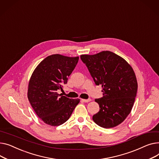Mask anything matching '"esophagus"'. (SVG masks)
Returning a JSON list of instances; mask_svg holds the SVG:
<instances>
[{"label": "esophagus", "mask_w": 159, "mask_h": 159, "mask_svg": "<svg viewBox=\"0 0 159 159\" xmlns=\"http://www.w3.org/2000/svg\"><path fill=\"white\" fill-rule=\"evenodd\" d=\"M81 101L82 102H90L91 101L90 99H81Z\"/></svg>", "instance_id": "esophagus-1"}]
</instances>
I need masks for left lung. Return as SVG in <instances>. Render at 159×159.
Returning a JSON list of instances; mask_svg holds the SVG:
<instances>
[{
    "mask_svg": "<svg viewBox=\"0 0 159 159\" xmlns=\"http://www.w3.org/2000/svg\"><path fill=\"white\" fill-rule=\"evenodd\" d=\"M80 57L103 92L102 98L95 99L99 111L93 116V120L105 128L120 125L131 112L137 94V81L131 65L108 51Z\"/></svg>",
    "mask_w": 159,
    "mask_h": 159,
    "instance_id": "8db88e82",
    "label": "left lung"
}]
</instances>
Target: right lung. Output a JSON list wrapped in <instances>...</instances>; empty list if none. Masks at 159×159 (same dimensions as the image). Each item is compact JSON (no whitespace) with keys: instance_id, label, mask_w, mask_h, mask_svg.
<instances>
[{"instance_id":"add662e5","label":"right lung","mask_w":159,"mask_h":159,"mask_svg":"<svg viewBox=\"0 0 159 159\" xmlns=\"http://www.w3.org/2000/svg\"><path fill=\"white\" fill-rule=\"evenodd\" d=\"M78 60V57L52 54L33 71L28 85L27 98L36 115L45 124L52 126L63 124L80 102V99H70L58 93L67 83Z\"/></svg>"}]
</instances>
